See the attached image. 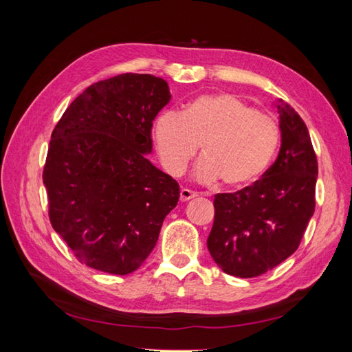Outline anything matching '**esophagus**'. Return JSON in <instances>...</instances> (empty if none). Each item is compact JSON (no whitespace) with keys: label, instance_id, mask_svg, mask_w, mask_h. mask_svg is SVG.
<instances>
[{"label":"esophagus","instance_id":"obj_1","mask_svg":"<svg viewBox=\"0 0 352 352\" xmlns=\"http://www.w3.org/2000/svg\"><path fill=\"white\" fill-rule=\"evenodd\" d=\"M195 197H198L197 192L189 190V189H184V188L180 190V199L183 201V203H186V201H189V199H193Z\"/></svg>","mask_w":352,"mask_h":352}]
</instances>
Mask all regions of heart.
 I'll list each match as a JSON object with an SVG mask.
<instances>
[{
    "instance_id": "heart-1",
    "label": "heart",
    "mask_w": 352,
    "mask_h": 352,
    "mask_svg": "<svg viewBox=\"0 0 352 352\" xmlns=\"http://www.w3.org/2000/svg\"><path fill=\"white\" fill-rule=\"evenodd\" d=\"M154 139L164 170L180 177L195 157L199 183L222 180L241 189L265 174L280 144V129L271 116L231 94L198 96L184 113L164 110L154 124Z\"/></svg>"
}]
</instances>
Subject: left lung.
I'll return each instance as SVG.
<instances>
[{"mask_svg": "<svg viewBox=\"0 0 352 352\" xmlns=\"http://www.w3.org/2000/svg\"><path fill=\"white\" fill-rule=\"evenodd\" d=\"M281 146L258 182L214 195L207 248L228 275L252 278L286 260L300 246L315 212L318 160L307 125L283 100L274 102Z\"/></svg>", "mask_w": 352, "mask_h": 352, "instance_id": "left-lung-1", "label": "left lung"}]
</instances>
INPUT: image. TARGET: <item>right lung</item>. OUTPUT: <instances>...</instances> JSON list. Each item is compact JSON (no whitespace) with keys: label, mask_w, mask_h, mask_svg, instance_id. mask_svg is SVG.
<instances>
[{"label":"right lung","mask_w":352,"mask_h":352,"mask_svg":"<svg viewBox=\"0 0 352 352\" xmlns=\"http://www.w3.org/2000/svg\"><path fill=\"white\" fill-rule=\"evenodd\" d=\"M169 101L163 78L121 74L80 94L51 134L43 168L50 221L89 267L136 271L178 203L180 186L146 159L153 121Z\"/></svg>","instance_id":"obj_1"}]
</instances>
